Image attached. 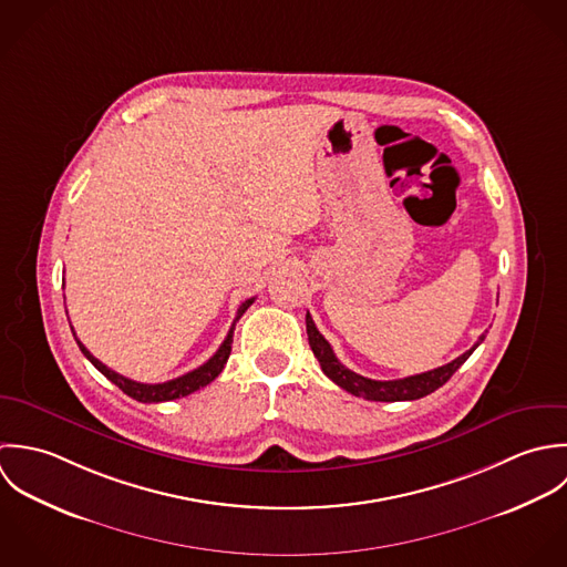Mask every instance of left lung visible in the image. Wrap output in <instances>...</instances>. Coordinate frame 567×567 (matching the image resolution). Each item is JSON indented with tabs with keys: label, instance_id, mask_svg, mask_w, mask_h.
<instances>
[{
	"label": "left lung",
	"instance_id": "left-lung-1",
	"mask_svg": "<svg viewBox=\"0 0 567 567\" xmlns=\"http://www.w3.org/2000/svg\"><path fill=\"white\" fill-rule=\"evenodd\" d=\"M307 336H309V346L313 350V354L318 357L322 372L343 388L346 392L361 396L365 401H416L423 399L427 394H432L434 390H439L441 385H445L452 379L453 372L471 357V352L484 341V336H480V340L473 343V348H468L466 352H462L457 359H453L450 363L414 374V377H405V379H394V381H374L368 377H361L352 370H348L340 359L336 357L331 343L324 340V336L318 331L313 318L307 313Z\"/></svg>",
	"mask_w": 567,
	"mask_h": 567
}]
</instances>
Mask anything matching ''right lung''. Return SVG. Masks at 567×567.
<instances>
[{"label":"right lung","instance_id":"right-lung-1","mask_svg":"<svg viewBox=\"0 0 567 567\" xmlns=\"http://www.w3.org/2000/svg\"><path fill=\"white\" fill-rule=\"evenodd\" d=\"M254 300H256V298H249V300L240 302V307H238V311H236V318H234V324H236V322L240 320V316L251 307ZM234 324H231V329H229V333H227L224 343L219 346V350H217L204 365H199V368H195V370H190V372H186V374H182V377H177V379L164 381V383H140V381L126 379V377L117 374L112 368H107L103 361H99L81 341L76 340V343H79L81 352H83L112 383H115L124 394H128L131 399H135V401H140V403H162V401H173V399H179V396H188V394L197 392L199 388L208 385L210 381H215V379L221 374V370H224V365L227 363V357H229V352H231ZM74 338H76V336H74Z\"/></svg>","mask_w":567,"mask_h":567}]
</instances>
